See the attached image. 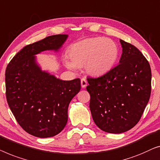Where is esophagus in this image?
<instances>
[{
	"label": "esophagus",
	"instance_id": "obj_1",
	"mask_svg": "<svg viewBox=\"0 0 160 160\" xmlns=\"http://www.w3.org/2000/svg\"><path fill=\"white\" fill-rule=\"evenodd\" d=\"M87 80L86 79H85V78H82L81 79V86H82V88H85L87 86Z\"/></svg>",
	"mask_w": 160,
	"mask_h": 160
}]
</instances>
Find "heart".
<instances>
[{"label": "heart", "mask_w": 160, "mask_h": 160, "mask_svg": "<svg viewBox=\"0 0 160 160\" xmlns=\"http://www.w3.org/2000/svg\"><path fill=\"white\" fill-rule=\"evenodd\" d=\"M117 43L109 38H91L75 42L69 48L70 59L65 60V66L75 70L84 66L85 72L93 77H100L111 71L119 57Z\"/></svg>", "instance_id": "obj_1"}]
</instances>
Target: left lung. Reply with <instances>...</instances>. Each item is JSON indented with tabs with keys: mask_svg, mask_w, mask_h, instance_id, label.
<instances>
[{
	"mask_svg": "<svg viewBox=\"0 0 160 160\" xmlns=\"http://www.w3.org/2000/svg\"><path fill=\"white\" fill-rule=\"evenodd\" d=\"M119 64L98 78H88L90 109L96 125L109 133L131 129L142 116L151 94L152 72L136 47L120 40Z\"/></svg>",
	"mask_w": 160,
	"mask_h": 160,
	"instance_id": "left-lung-1",
	"label": "left lung"
}]
</instances>
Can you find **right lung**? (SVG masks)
<instances>
[{
    "label": "right lung",
    "mask_w": 160,
    "mask_h": 160,
    "mask_svg": "<svg viewBox=\"0 0 160 160\" xmlns=\"http://www.w3.org/2000/svg\"><path fill=\"white\" fill-rule=\"evenodd\" d=\"M67 35L48 36L24 47L8 64L6 95L8 104L19 125L39 138L59 133L67 125L71 100L80 90L79 78L62 80L42 71L36 54L58 51Z\"/></svg>",
    "instance_id": "obj_1"
}]
</instances>
